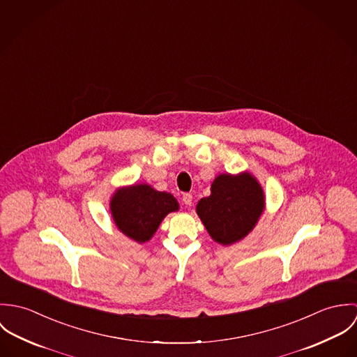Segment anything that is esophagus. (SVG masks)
I'll use <instances>...</instances> for the list:
<instances>
[{"label":"esophagus","instance_id":"34e87169","mask_svg":"<svg viewBox=\"0 0 357 357\" xmlns=\"http://www.w3.org/2000/svg\"><path fill=\"white\" fill-rule=\"evenodd\" d=\"M183 202L187 206L192 204V195L191 194H183Z\"/></svg>","mask_w":357,"mask_h":357}]
</instances>
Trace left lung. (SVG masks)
<instances>
[{
  "label": "left lung",
  "instance_id": "8db88e82",
  "mask_svg": "<svg viewBox=\"0 0 357 357\" xmlns=\"http://www.w3.org/2000/svg\"><path fill=\"white\" fill-rule=\"evenodd\" d=\"M262 210V190L249 173L220 174L211 184V195L197 206L207 232L221 245L243 239L255 228Z\"/></svg>",
  "mask_w": 357,
  "mask_h": 357
}]
</instances>
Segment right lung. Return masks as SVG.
Listing matches in <instances>:
<instances>
[{
  "label": "right lung",
  "instance_id": "1",
  "mask_svg": "<svg viewBox=\"0 0 357 357\" xmlns=\"http://www.w3.org/2000/svg\"><path fill=\"white\" fill-rule=\"evenodd\" d=\"M176 210L178 204L172 194L155 191L147 184L119 190L111 201L116 227L139 243L149 241L165 215Z\"/></svg>",
  "mask_w": 357,
  "mask_h": 357
}]
</instances>
